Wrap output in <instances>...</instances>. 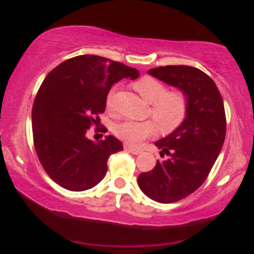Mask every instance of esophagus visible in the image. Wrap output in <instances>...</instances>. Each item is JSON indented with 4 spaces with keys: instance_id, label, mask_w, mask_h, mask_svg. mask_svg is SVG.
<instances>
[{
    "instance_id": "34e87169",
    "label": "esophagus",
    "mask_w": 254,
    "mask_h": 254,
    "mask_svg": "<svg viewBox=\"0 0 254 254\" xmlns=\"http://www.w3.org/2000/svg\"><path fill=\"white\" fill-rule=\"evenodd\" d=\"M125 150H127L129 151V153H131V154H133V155H137V154H139V153H142V150H139V149H136V148H132V147H125Z\"/></svg>"
}]
</instances>
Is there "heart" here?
<instances>
[{"instance_id":"b5f03b06","label":"heart","mask_w":254,"mask_h":254,"mask_svg":"<svg viewBox=\"0 0 254 254\" xmlns=\"http://www.w3.org/2000/svg\"><path fill=\"white\" fill-rule=\"evenodd\" d=\"M133 88L151 104L150 113L162 132H172L185 121L189 110V99L182 90L166 92V87L156 78L143 76L133 83ZM113 92L107 95V109H112ZM153 121H124L115 127V135L127 144L137 147L156 132L157 126Z\"/></svg>"}]
</instances>
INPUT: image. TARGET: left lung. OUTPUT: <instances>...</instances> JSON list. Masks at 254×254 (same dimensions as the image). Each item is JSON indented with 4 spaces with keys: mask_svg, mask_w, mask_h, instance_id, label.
Instances as JSON below:
<instances>
[{
    "mask_svg": "<svg viewBox=\"0 0 254 254\" xmlns=\"http://www.w3.org/2000/svg\"><path fill=\"white\" fill-rule=\"evenodd\" d=\"M151 76L177 87L189 99L185 121L155 142L160 155H168L137 179L142 192L159 203L184 199L205 182L226 138L222 97L211 77L189 65H166L148 70Z\"/></svg>",
    "mask_w": 254,
    "mask_h": 254,
    "instance_id": "8db88e82",
    "label": "left lung"
}]
</instances>
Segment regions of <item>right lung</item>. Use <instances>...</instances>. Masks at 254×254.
<instances>
[{"label": "right lung", "mask_w": 254, "mask_h": 254, "mask_svg": "<svg viewBox=\"0 0 254 254\" xmlns=\"http://www.w3.org/2000/svg\"><path fill=\"white\" fill-rule=\"evenodd\" d=\"M139 72L109 58L81 55L49 72L32 107V130L38 159L49 177L70 191L98 185L107 172V160L123 150L112 135L95 143L86 136L106 109L111 87Z\"/></svg>", "instance_id": "add662e5"}]
</instances>
